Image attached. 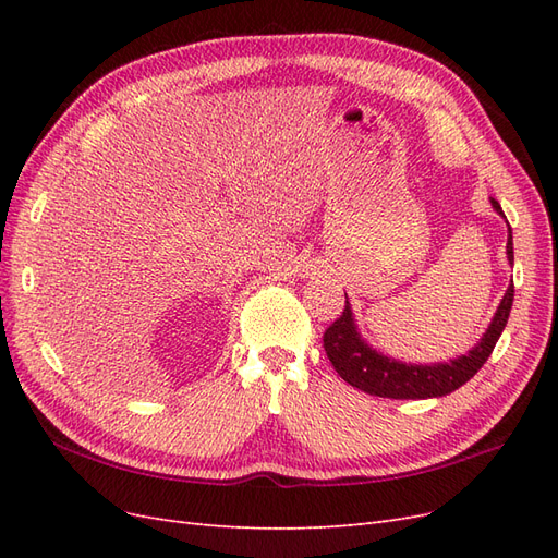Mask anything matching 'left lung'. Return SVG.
<instances>
[{
  "instance_id": "8db88e82",
  "label": "left lung",
  "mask_w": 558,
  "mask_h": 558,
  "mask_svg": "<svg viewBox=\"0 0 558 558\" xmlns=\"http://www.w3.org/2000/svg\"><path fill=\"white\" fill-rule=\"evenodd\" d=\"M492 207L496 214H502L498 199L492 197ZM508 263L514 265V248H512V228L508 223ZM347 295V293H344ZM514 300V283L508 286L500 305L488 324L482 340L472 347L468 353L459 359H451L449 363H430V365H416V363H402L391 356H384L381 351L369 347L363 335L359 332L356 318H353L349 298L342 316L324 332V347L332 367L337 369L347 384L356 386L359 391L379 398H393V400H426V398H442L456 388L470 381L477 375V369L492 356V351L508 326L510 310Z\"/></svg>"
}]
</instances>
